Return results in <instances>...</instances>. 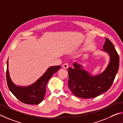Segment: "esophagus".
I'll use <instances>...</instances> for the list:
<instances>
[{
  "label": "esophagus",
  "instance_id": "obj_1",
  "mask_svg": "<svg viewBox=\"0 0 123 123\" xmlns=\"http://www.w3.org/2000/svg\"><path fill=\"white\" fill-rule=\"evenodd\" d=\"M69 66V63H65L63 64V67L64 68H68Z\"/></svg>",
  "mask_w": 123,
  "mask_h": 123
}]
</instances>
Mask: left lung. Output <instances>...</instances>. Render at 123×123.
Segmentation results:
<instances>
[{
    "label": "left lung",
    "instance_id": "1",
    "mask_svg": "<svg viewBox=\"0 0 123 123\" xmlns=\"http://www.w3.org/2000/svg\"><path fill=\"white\" fill-rule=\"evenodd\" d=\"M103 50L110 55V61L105 71L97 76H91L81 69V66L74 63V68H68V87L74 96L81 98H92L107 91L112 85L119 65V57L114 45L105 38Z\"/></svg>",
    "mask_w": 123,
    "mask_h": 123
}]
</instances>
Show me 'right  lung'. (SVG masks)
Masks as SVG:
<instances>
[{"label":"right lung","instance_id":"obj_1","mask_svg":"<svg viewBox=\"0 0 123 123\" xmlns=\"http://www.w3.org/2000/svg\"><path fill=\"white\" fill-rule=\"evenodd\" d=\"M60 65L49 68L44 75L31 86L19 87L14 85L10 79L8 70V62L6 70L7 86L12 94L20 102L26 104L36 105L44 99L46 93V86L52 75L60 69Z\"/></svg>","mask_w":123,"mask_h":123}]
</instances>
